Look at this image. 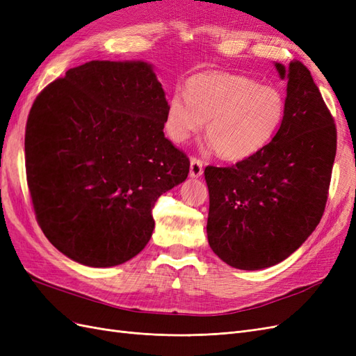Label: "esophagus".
Instances as JSON below:
<instances>
[{
  "label": "esophagus",
  "mask_w": 356,
  "mask_h": 356,
  "mask_svg": "<svg viewBox=\"0 0 356 356\" xmlns=\"http://www.w3.org/2000/svg\"><path fill=\"white\" fill-rule=\"evenodd\" d=\"M203 174V163L202 160L196 159V157H191L190 160V177L191 178H199Z\"/></svg>",
  "instance_id": "1"
}]
</instances>
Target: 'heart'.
I'll use <instances>...</instances> for the list:
<instances>
[{
    "mask_svg": "<svg viewBox=\"0 0 356 356\" xmlns=\"http://www.w3.org/2000/svg\"><path fill=\"white\" fill-rule=\"evenodd\" d=\"M285 96L242 74L203 71L169 98L165 131L181 144L207 120V136L225 160H245L272 141L285 118Z\"/></svg>",
    "mask_w": 356,
    "mask_h": 356,
    "instance_id": "heart-1",
    "label": "heart"
}]
</instances>
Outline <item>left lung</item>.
<instances>
[{"label": "left lung", "mask_w": 356, "mask_h": 356, "mask_svg": "<svg viewBox=\"0 0 356 356\" xmlns=\"http://www.w3.org/2000/svg\"><path fill=\"white\" fill-rule=\"evenodd\" d=\"M282 126L261 152L229 168L207 166L208 242L224 263L260 270L303 245L325 211L337 148L334 118L300 60L285 68Z\"/></svg>", "instance_id": "1"}]
</instances>
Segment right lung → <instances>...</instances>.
I'll return each instance as SVG.
<instances>
[{"label": "right lung", "instance_id": "obj_1", "mask_svg": "<svg viewBox=\"0 0 356 356\" xmlns=\"http://www.w3.org/2000/svg\"><path fill=\"white\" fill-rule=\"evenodd\" d=\"M166 105L141 60L88 62L37 96L25 132L26 181L40 227L63 255L111 267L144 250L156 200L190 169L165 138Z\"/></svg>", "mask_w": 356, "mask_h": 356}]
</instances>
